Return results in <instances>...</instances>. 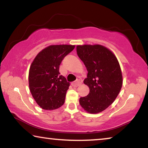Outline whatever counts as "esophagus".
Here are the masks:
<instances>
[{"instance_id": "esophagus-1", "label": "esophagus", "mask_w": 148, "mask_h": 148, "mask_svg": "<svg viewBox=\"0 0 148 148\" xmlns=\"http://www.w3.org/2000/svg\"><path fill=\"white\" fill-rule=\"evenodd\" d=\"M82 84V79H77L76 82H72L71 84H72V86H73V87H77V86H79V85H81Z\"/></svg>"}]
</instances>
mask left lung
Masks as SVG:
<instances>
[{
  "instance_id": "1",
  "label": "left lung",
  "mask_w": 148,
  "mask_h": 148,
  "mask_svg": "<svg viewBox=\"0 0 148 148\" xmlns=\"http://www.w3.org/2000/svg\"><path fill=\"white\" fill-rule=\"evenodd\" d=\"M76 51L88 72L84 83L89 88V93L79 99V104L89 114L100 113L113 103L121 91L123 76L118 60L99 44L77 45Z\"/></svg>"
}]
</instances>
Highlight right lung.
Masks as SVG:
<instances>
[{"mask_svg": "<svg viewBox=\"0 0 148 148\" xmlns=\"http://www.w3.org/2000/svg\"><path fill=\"white\" fill-rule=\"evenodd\" d=\"M74 45H51L37 54L30 66L29 86L32 96L44 110L63 105L70 83L60 74L62 60L74 49Z\"/></svg>", "mask_w": 148, "mask_h": 148, "instance_id": "right-lung-1", "label": "right lung"}]
</instances>
